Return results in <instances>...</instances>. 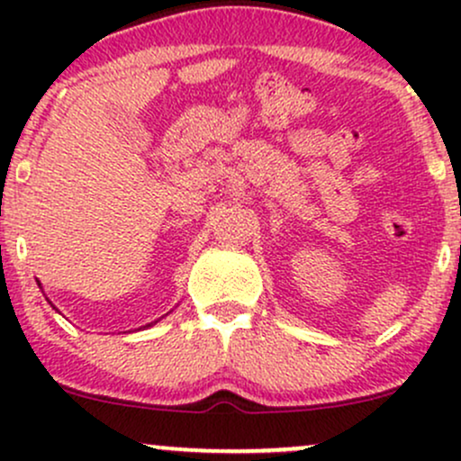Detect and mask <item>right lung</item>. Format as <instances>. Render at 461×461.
Here are the masks:
<instances>
[{"mask_svg":"<svg viewBox=\"0 0 461 461\" xmlns=\"http://www.w3.org/2000/svg\"><path fill=\"white\" fill-rule=\"evenodd\" d=\"M147 327H151V322H149V325H147Z\"/></svg>","mask_w":461,"mask_h":461,"instance_id":"right-lung-1","label":"right lung"}]
</instances>
